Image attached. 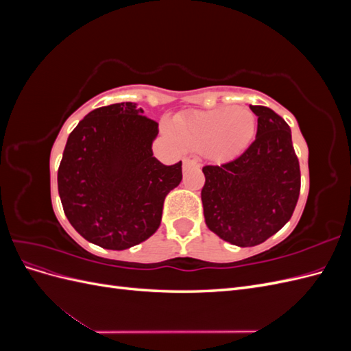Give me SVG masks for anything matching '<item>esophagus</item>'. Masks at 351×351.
<instances>
[{
  "label": "esophagus",
  "instance_id": "esophagus-1",
  "mask_svg": "<svg viewBox=\"0 0 351 351\" xmlns=\"http://www.w3.org/2000/svg\"><path fill=\"white\" fill-rule=\"evenodd\" d=\"M189 167H199V162L195 161V159H190V158H184L183 159V168H189Z\"/></svg>",
  "mask_w": 351,
  "mask_h": 351
}]
</instances>
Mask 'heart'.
<instances>
[{
    "instance_id": "obj_1",
    "label": "heart",
    "mask_w": 351,
    "mask_h": 351,
    "mask_svg": "<svg viewBox=\"0 0 351 351\" xmlns=\"http://www.w3.org/2000/svg\"><path fill=\"white\" fill-rule=\"evenodd\" d=\"M165 132L189 151L222 161L246 149L256 132V119L246 108L227 107L177 117Z\"/></svg>"
}]
</instances>
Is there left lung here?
Listing matches in <instances>:
<instances>
[{"instance_id":"1","label":"left lung","mask_w":351,"mask_h":351,"mask_svg":"<svg viewBox=\"0 0 351 351\" xmlns=\"http://www.w3.org/2000/svg\"><path fill=\"white\" fill-rule=\"evenodd\" d=\"M250 110L258 117L256 139L231 161L202 168L206 226L240 247L256 246L280 231L300 195V165L289 124L268 107Z\"/></svg>"}]
</instances>
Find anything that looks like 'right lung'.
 <instances>
[{
    "label": "right lung",
    "instance_id": "1",
    "mask_svg": "<svg viewBox=\"0 0 351 351\" xmlns=\"http://www.w3.org/2000/svg\"><path fill=\"white\" fill-rule=\"evenodd\" d=\"M158 123L133 102L90 111L76 125L58 167V193L70 224L104 249L124 250L161 224L165 196L182 182V161L152 152Z\"/></svg>",
    "mask_w": 351,
    "mask_h": 351
}]
</instances>
